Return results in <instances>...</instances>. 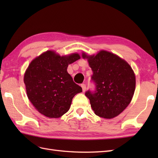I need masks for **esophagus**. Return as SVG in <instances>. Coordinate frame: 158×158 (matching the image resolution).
Segmentation results:
<instances>
[{
    "mask_svg": "<svg viewBox=\"0 0 158 158\" xmlns=\"http://www.w3.org/2000/svg\"><path fill=\"white\" fill-rule=\"evenodd\" d=\"M81 88H82L83 92H85V90H86V85H85V84H81Z\"/></svg>",
    "mask_w": 158,
    "mask_h": 158,
    "instance_id": "34e87169",
    "label": "esophagus"
}]
</instances>
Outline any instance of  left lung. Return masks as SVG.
Segmentation results:
<instances>
[{"label":"left lung","instance_id":"obj_1","mask_svg":"<svg viewBox=\"0 0 158 158\" xmlns=\"http://www.w3.org/2000/svg\"><path fill=\"white\" fill-rule=\"evenodd\" d=\"M93 75L94 90L85 95L96 115L105 119L117 116L128 106L135 93V75L125 60L113 53L100 51L96 56H87Z\"/></svg>","mask_w":158,"mask_h":158}]
</instances>
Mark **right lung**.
I'll return each instance as SVG.
<instances>
[{
    "mask_svg": "<svg viewBox=\"0 0 158 158\" xmlns=\"http://www.w3.org/2000/svg\"><path fill=\"white\" fill-rule=\"evenodd\" d=\"M79 59L78 53L61 57L48 51L30 64L23 81L28 98L39 113L58 118L69 110L73 97L82 88L73 81L67 67Z\"/></svg>",
    "mask_w": 158,
    "mask_h": 158,
    "instance_id": "right-lung-1",
    "label": "right lung"
}]
</instances>
